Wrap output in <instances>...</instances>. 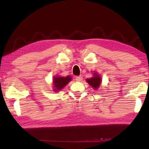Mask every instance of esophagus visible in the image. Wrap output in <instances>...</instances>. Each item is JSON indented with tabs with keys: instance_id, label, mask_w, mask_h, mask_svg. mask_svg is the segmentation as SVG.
Listing matches in <instances>:
<instances>
[{
	"instance_id": "1",
	"label": "esophagus",
	"mask_w": 149,
	"mask_h": 149,
	"mask_svg": "<svg viewBox=\"0 0 149 149\" xmlns=\"http://www.w3.org/2000/svg\"><path fill=\"white\" fill-rule=\"evenodd\" d=\"M83 77L81 76H76L75 77V80L77 81H82Z\"/></svg>"
}]
</instances>
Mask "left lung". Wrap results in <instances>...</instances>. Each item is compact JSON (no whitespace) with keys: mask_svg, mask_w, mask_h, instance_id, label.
<instances>
[{"mask_svg":"<svg viewBox=\"0 0 149 149\" xmlns=\"http://www.w3.org/2000/svg\"><path fill=\"white\" fill-rule=\"evenodd\" d=\"M87 82L91 86H92L95 89H98L100 87V83H101V79L99 75L97 74H94V76L89 79H87Z\"/></svg>","mask_w":149,"mask_h":149,"instance_id":"left-lung-1","label":"left lung"}]
</instances>
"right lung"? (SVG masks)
Returning <instances> with one entry per match:
<instances>
[{
	"label": "right lung",
	"mask_w": 149,
	"mask_h": 149,
	"mask_svg": "<svg viewBox=\"0 0 149 149\" xmlns=\"http://www.w3.org/2000/svg\"><path fill=\"white\" fill-rule=\"evenodd\" d=\"M72 80L70 76L66 77H55L53 79L54 84V91H58L61 90L63 87L65 86L68 83Z\"/></svg>",
	"instance_id": "obj_1"
}]
</instances>
